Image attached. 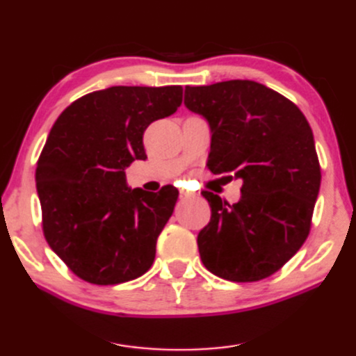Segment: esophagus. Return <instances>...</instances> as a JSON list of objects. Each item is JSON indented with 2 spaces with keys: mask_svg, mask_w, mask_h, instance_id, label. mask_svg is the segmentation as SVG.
I'll return each instance as SVG.
<instances>
[{
  "mask_svg": "<svg viewBox=\"0 0 356 356\" xmlns=\"http://www.w3.org/2000/svg\"><path fill=\"white\" fill-rule=\"evenodd\" d=\"M195 197L193 192H188V190H180V198H192Z\"/></svg>",
  "mask_w": 356,
  "mask_h": 356,
  "instance_id": "esophagus-1",
  "label": "esophagus"
}]
</instances>
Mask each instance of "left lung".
I'll return each mask as SVG.
<instances>
[{"label": "left lung", "mask_w": 356, "mask_h": 356, "mask_svg": "<svg viewBox=\"0 0 356 356\" xmlns=\"http://www.w3.org/2000/svg\"><path fill=\"white\" fill-rule=\"evenodd\" d=\"M184 103L211 127L209 171L243 182L234 204L202 192L211 221L198 234L200 258L232 282L269 277L312 229L321 185L312 127L297 104L253 80L187 85Z\"/></svg>", "instance_id": "obj_1"}]
</instances>
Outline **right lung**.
Segmentation results:
<instances>
[{"label":"right lung","instance_id":"1","mask_svg":"<svg viewBox=\"0 0 356 356\" xmlns=\"http://www.w3.org/2000/svg\"><path fill=\"white\" fill-rule=\"evenodd\" d=\"M180 103V85H119L76 99L51 127L35 172L43 234L85 282L121 284L152 268L179 192L129 188L124 169L147 158L145 129Z\"/></svg>","mask_w":356,"mask_h":356}]
</instances>
